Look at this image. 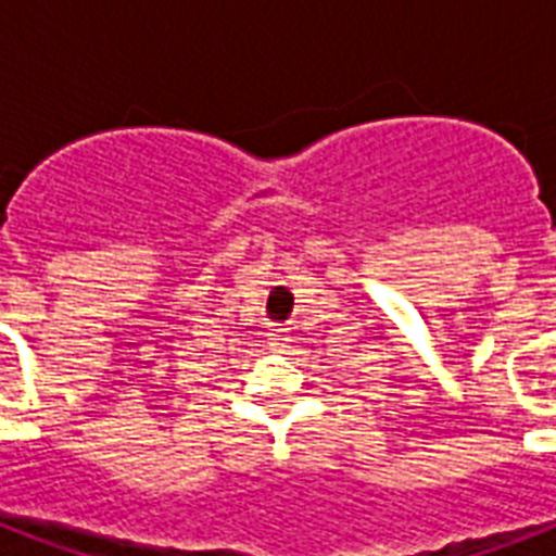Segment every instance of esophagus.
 <instances>
[{
    "instance_id": "esophagus-1",
    "label": "esophagus",
    "mask_w": 556,
    "mask_h": 556,
    "mask_svg": "<svg viewBox=\"0 0 556 556\" xmlns=\"http://www.w3.org/2000/svg\"><path fill=\"white\" fill-rule=\"evenodd\" d=\"M270 340H274V343H277V346H282V343H286V338H282V334H279V329L274 331V334H270Z\"/></svg>"
}]
</instances>
